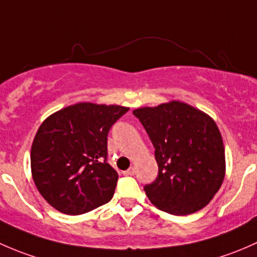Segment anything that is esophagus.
<instances>
[{"label": "esophagus", "mask_w": 257, "mask_h": 257, "mask_svg": "<svg viewBox=\"0 0 257 257\" xmlns=\"http://www.w3.org/2000/svg\"><path fill=\"white\" fill-rule=\"evenodd\" d=\"M123 174H125V176H134V174H135V168L131 167L130 169H127V171L123 172Z\"/></svg>", "instance_id": "34e87169"}]
</instances>
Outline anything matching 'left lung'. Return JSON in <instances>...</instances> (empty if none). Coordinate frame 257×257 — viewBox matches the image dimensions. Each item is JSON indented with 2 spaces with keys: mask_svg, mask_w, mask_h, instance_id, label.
<instances>
[{
  "mask_svg": "<svg viewBox=\"0 0 257 257\" xmlns=\"http://www.w3.org/2000/svg\"><path fill=\"white\" fill-rule=\"evenodd\" d=\"M134 115L156 148L157 179L145 186L151 203L173 215L208 205L225 177V150L215 121L178 100L139 107Z\"/></svg>",
  "mask_w": 257,
  "mask_h": 257,
  "instance_id": "obj_1",
  "label": "left lung"
}]
</instances>
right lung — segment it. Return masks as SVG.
<instances>
[{"mask_svg": "<svg viewBox=\"0 0 257 257\" xmlns=\"http://www.w3.org/2000/svg\"><path fill=\"white\" fill-rule=\"evenodd\" d=\"M128 110L78 102L42 122L32 144V178L53 208L78 215L110 202L118 174L106 162L107 134Z\"/></svg>", "mask_w": 257, "mask_h": 257, "instance_id": "add662e5", "label": "right lung"}]
</instances>
